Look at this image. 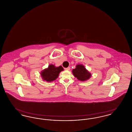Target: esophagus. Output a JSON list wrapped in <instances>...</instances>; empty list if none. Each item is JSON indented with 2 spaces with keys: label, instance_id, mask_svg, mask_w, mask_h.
Listing matches in <instances>:
<instances>
[{
  "label": "esophagus",
  "instance_id": "esophagus-1",
  "mask_svg": "<svg viewBox=\"0 0 132 132\" xmlns=\"http://www.w3.org/2000/svg\"><path fill=\"white\" fill-rule=\"evenodd\" d=\"M65 70H70V67H68L67 68H65Z\"/></svg>",
  "mask_w": 132,
  "mask_h": 132
}]
</instances>
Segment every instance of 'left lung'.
<instances>
[{"label": "left lung", "mask_w": 132, "mask_h": 132, "mask_svg": "<svg viewBox=\"0 0 132 132\" xmlns=\"http://www.w3.org/2000/svg\"><path fill=\"white\" fill-rule=\"evenodd\" d=\"M73 74L79 81H85L90 78L91 74L85 68L84 66L78 64L76 66L75 69L72 71Z\"/></svg>", "instance_id": "1"}]
</instances>
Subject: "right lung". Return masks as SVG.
<instances>
[{
	"mask_svg": "<svg viewBox=\"0 0 132 132\" xmlns=\"http://www.w3.org/2000/svg\"><path fill=\"white\" fill-rule=\"evenodd\" d=\"M63 70L64 69L61 66L56 67L54 65L51 64L49 65L48 68L44 69L41 72L40 75L44 81L48 82H52L56 79L59 73Z\"/></svg>",
	"mask_w": 132,
	"mask_h": 132,
	"instance_id": "add662e5",
	"label": "right lung"
}]
</instances>
